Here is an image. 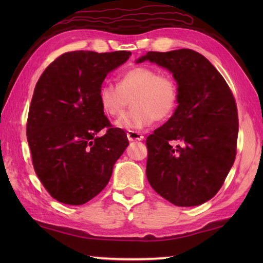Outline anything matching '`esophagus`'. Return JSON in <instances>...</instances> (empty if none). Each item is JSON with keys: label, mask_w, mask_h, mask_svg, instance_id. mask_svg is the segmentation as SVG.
<instances>
[{"label": "esophagus", "mask_w": 263, "mask_h": 263, "mask_svg": "<svg viewBox=\"0 0 263 263\" xmlns=\"http://www.w3.org/2000/svg\"><path fill=\"white\" fill-rule=\"evenodd\" d=\"M127 139L130 141H140L144 139V136L137 131H128L127 132Z\"/></svg>", "instance_id": "1"}]
</instances>
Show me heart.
I'll return each instance as SVG.
<instances>
[{"label":"heart","mask_w":263,"mask_h":263,"mask_svg":"<svg viewBox=\"0 0 263 263\" xmlns=\"http://www.w3.org/2000/svg\"><path fill=\"white\" fill-rule=\"evenodd\" d=\"M101 108L117 117L132 102L133 108L123 114L115 125L128 131L149 126L155 119L171 117L179 103V86L172 74L151 66H136L118 78L117 86L105 82L99 91Z\"/></svg>","instance_id":"b5f03b06"}]
</instances>
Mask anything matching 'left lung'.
<instances>
[{
    "label": "left lung",
    "instance_id": "obj_1",
    "mask_svg": "<svg viewBox=\"0 0 263 263\" xmlns=\"http://www.w3.org/2000/svg\"><path fill=\"white\" fill-rule=\"evenodd\" d=\"M151 62L173 73L179 105L146 139V176L152 188L177 206L211 199L237 155L238 110L232 91L205 57L189 48L147 52Z\"/></svg>",
    "mask_w": 263,
    "mask_h": 263
}]
</instances>
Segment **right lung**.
<instances>
[{"label": "right lung", "mask_w": 263, "mask_h": 263, "mask_svg": "<svg viewBox=\"0 0 263 263\" xmlns=\"http://www.w3.org/2000/svg\"><path fill=\"white\" fill-rule=\"evenodd\" d=\"M131 52H67L47 66L31 100L26 138L35 174L53 198L81 205L108 184L114 164L127 147L114 127L99 91L109 72ZM106 131L102 137L97 133Z\"/></svg>", "instance_id": "obj_1"}]
</instances>
